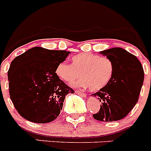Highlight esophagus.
I'll use <instances>...</instances> for the list:
<instances>
[{
    "label": "esophagus",
    "instance_id": "obj_1",
    "mask_svg": "<svg viewBox=\"0 0 151 151\" xmlns=\"http://www.w3.org/2000/svg\"><path fill=\"white\" fill-rule=\"evenodd\" d=\"M76 92L77 94H79V95H81L82 96V97H86V94H85V93H84V92H82V91H79V90H76Z\"/></svg>",
    "mask_w": 151,
    "mask_h": 151
}]
</instances>
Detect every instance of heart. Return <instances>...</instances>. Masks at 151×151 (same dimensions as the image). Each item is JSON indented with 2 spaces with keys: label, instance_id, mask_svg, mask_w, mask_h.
<instances>
[{
  "label": "heart",
  "instance_id": "heart-1",
  "mask_svg": "<svg viewBox=\"0 0 151 151\" xmlns=\"http://www.w3.org/2000/svg\"><path fill=\"white\" fill-rule=\"evenodd\" d=\"M113 71V62L109 57L87 53L73 57L72 64L62 62L56 68L58 77L67 83L74 82L81 74L82 78L76 85L94 91L106 87L111 80Z\"/></svg>",
  "mask_w": 151,
  "mask_h": 151
}]
</instances>
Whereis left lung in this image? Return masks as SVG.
<instances>
[{
  "instance_id": "1",
  "label": "left lung",
  "mask_w": 151,
  "mask_h": 151,
  "mask_svg": "<svg viewBox=\"0 0 151 151\" xmlns=\"http://www.w3.org/2000/svg\"><path fill=\"white\" fill-rule=\"evenodd\" d=\"M112 60L114 71L106 87L92 95L101 102L100 110L93 117L102 122L120 120L138 102L144 82V69L134 55L121 47L100 52Z\"/></svg>"
}]
</instances>
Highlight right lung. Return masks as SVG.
Listing matches in <instances>:
<instances>
[{"instance_id":"add662e5","label":"right lung","mask_w":151,"mask_h":151,"mask_svg":"<svg viewBox=\"0 0 151 151\" xmlns=\"http://www.w3.org/2000/svg\"><path fill=\"white\" fill-rule=\"evenodd\" d=\"M70 52L35 47L13 60L8 70L10 99L19 114L35 123L57 118L65 97L74 91L56 73Z\"/></svg>"}]
</instances>
